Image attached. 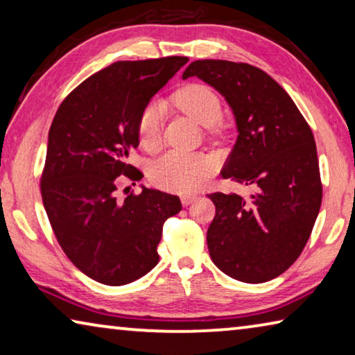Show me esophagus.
I'll use <instances>...</instances> for the list:
<instances>
[{"label": "esophagus", "instance_id": "34e87169", "mask_svg": "<svg viewBox=\"0 0 355 355\" xmlns=\"http://www.w3.org/2000/svg\"><path fill=\"white\" fill-rule=\"evenodd\" d=\"M197 199V196H194V194H184V196H182V203L184 207H188L189 203H192Z\"/></svg>", "mask_w": 355, "mask_h": 355}]
</instances>
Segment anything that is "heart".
Here are the masks:
<instances>
[{"label":"heart","mask_w":355,"mask_h":355,"mask_svg":"<svg viewBox=\"0 0 355 355\" xmlns=\"http://www.w3.org/2000/svg\"><path fill=\"white\" fill-rule=\"evenodd\" d=\"M173 101L196 122L213 131L222 117V105L218 94L203 84H188L178 89L173 95ZM137 135L144 148L153 150L159 146L161 110L158 105L152 103L144 107L137 122ZM213 171V159L205 155L171 150L155 161L148 175L152 183L161 189L189 192L199 188Z\"/></svg>","instance_id":"b5f03b06"}]
</instances>
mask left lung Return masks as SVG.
I'll return each instance as SVG.
<instances>
[{"mask_svg": "<svg viewBox=\"0 0 355 355\" xmlns=\"http://www.w3.org/2000/svg\"><path fill=\"white\" fill-rule=\"evenodd\" d=\"M200 78L235 114L238 139L222 178L255 189L208 194L216 216L207 232L209 257L222 272L245 284L279 277L307 244L322 200L316 144L290 95L266 71L244 62L202 59L183 80Z\"/></svg>", "mask_w": 355, "mask_h": 355, "instance_id": "left-lung-1", "label": "left lung"}]
</instances>
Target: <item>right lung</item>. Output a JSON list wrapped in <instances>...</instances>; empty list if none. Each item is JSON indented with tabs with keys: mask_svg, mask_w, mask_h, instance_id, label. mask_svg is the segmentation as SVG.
Wrapping results in <instances>:
<instances>
[{
	"mask_svg": "<svg viewBox=\"0 0 355 355\" xmlns=\"http://www.w3.org/2000/svg\"><path fill=\"white\" fill-rule=\"evenodd\" d=\"M188 61L169 56L114 62L73 89L53 119L42 200L69 260L103 285H127L152 271L164 222L182 209L178 197L167 192L142 186L139 196L131 192L119 200L117 191L120 175L142 178L127 164L139 146L141 112Z\"/></svg>",
	"mask_w": 355,
	"mask_h": 355,
	"instance_id": "add662e5",
	"label": "right lung"
}]
</instances>
